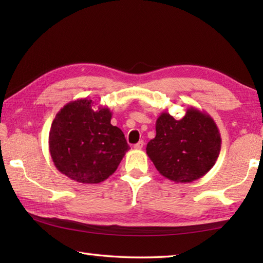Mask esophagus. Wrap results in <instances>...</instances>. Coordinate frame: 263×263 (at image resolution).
I'll return each instance as SVG.
<instances>
[{
    "instance_id": "esophagus-1",
    "label": "esophagus",
    "mask_w": 263,
    "mask_h": 263,
    "mask_svg": "<svg viewBox=\"0 0 263 263\" xmlns=\"http://www.w3.org/2000/svg\"><path fill=\"white\" fill-rule=\"evenodd\" d=\"M144 145H145V142L144 141H139V142H137V144L135 145V148L136 149H141L142 147H144Z\"/></svg>"
}]
</instances>
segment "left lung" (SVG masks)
<instances>
[{
    "instance_id": "obj_1",
    "label": "left lung",
    "mask_w": 263,
    "mask_h": 263,
    "mask_svg": "<svg viewBox=\"0 0 263 263\" xmlns=\"http://www.w3.org/2000/svg\"><path fill=\"white\" fill-rule=\"evenodd\" d=\"M157 136L146 147L160 174L185 183L201 179L219 157L221 138L217 124L205 111L190 106L177 121L168 111L155 123Z\"/></svg>"
}]
</instances>
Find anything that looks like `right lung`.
I'll return each instance as SVG.
<instances>
[{"instance_id": "1", "label": "right lung", "mask_w": 263, "mask_h": 263, "mask_svg": "<svg viewBox=\"0 0 263 263\" xmlns=\"http://www.w3.org/2000/svg\"><path fill=\"white\" fill-rule=\"evenodd\" d=\"M109 108L88 99L60 109L48 135V149L58 171L80 183H100L112 175L128 151L122 130L111 125Z\"/></svg>"}]
</instances>
